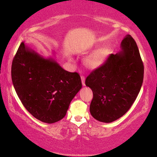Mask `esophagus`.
I'll return each instance as SVG.
<instances>
[{"label":"esophagus","instance_id":"obj_1","mask_svg":"<svg viewBox=\"0 0 157 157\" xmlns=\"http://www.w3.org/2000/svg\"><path fill=\"white\" fill-rule=\"evenodd\" d=\"M84 80H85V77H84V76H81V81H82V84L83 86H85Z\"/></svg>","mask_w":157,"mask_h":157}]
</instances>
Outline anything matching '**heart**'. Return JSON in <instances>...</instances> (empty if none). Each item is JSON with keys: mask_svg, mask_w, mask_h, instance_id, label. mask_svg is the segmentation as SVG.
<instances>
[{"mask_svg": "<svg viewBox=\"0 0 157 157\" xmlns=\"http://www.w3.org/2000/svg\"><path fill=\"white\" fill-rule=\"evenodd\" d=\"M109 54V50L103 48L94 52L85 58L84 62L85 65L90 69H96L105 62Z\"/></svg>", "mask_w": 157, "mask_h": 157, "instance_id": "1", "label": "heart"}]
</instances>
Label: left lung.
<instances>
[{
    "label": "left lung",
    "instance_id": "8db88e82",
    "mask_svg": "<svg viewBox=\"0 0 157 157\" xmlns=\"http://www.w3.org/2000/svg\"><path fill=\"white\" fill-rule=\"evenodd\" d=\"M121 48L117 54L109 56L101 67L92 71L85 81L93 92L90 113L100 122H111L124 115L143 83V61L131 35L124 37Z\"/></svg>",
    "mask_w": 157,
    "mask_h": 157
}]
</instances>
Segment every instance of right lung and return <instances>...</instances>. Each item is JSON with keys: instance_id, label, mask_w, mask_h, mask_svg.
I'll use <instances>...</instances> for the list:
<instances>
[{"instance_id": "add662e5", "label": "right lung", "mask_w": 157, "mask_h": 157, "mask_svg": "<svg viewBox=\"0 0 157 157\" xmlns=\"http://www.w3.org/2000/svg\"><path fill=\"white\" fill-rule=\"evenodd\" d=\"M13 87L31 115L52 124L65 116L82 88L80 75L64 70L53 58H44L22 42L12 64Z\"/></svg>"}]
</instances>
